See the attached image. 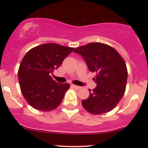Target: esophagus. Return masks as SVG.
<instances>
[{"label":"esophagus","mask_w":148,"mask_h":148,"mask_svg":"<svg viewBox=\"0 0 148 148\" xmlns=\"http://www.w3.org/2000/svg\"><path fill=\"white\" fill-rule=\"evenodd\" d=\"M72 87L74 88V89H76V90H80L81 88V87H80V86H76V85H72Z\"/></svg>","instance_id":"obj_1"}]
</instances>
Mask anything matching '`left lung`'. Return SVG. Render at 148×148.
I'll use <instances>...</instances> for the list:
<instances>
[{
  "label": "left lung",
  "instance_id": "left-lung-1",
  "mask_svg": "<svg viewBox=\"0 0 148 148\" xmlns=\"http://www.w3.org/2000/svg\"><path fill=\"white\" fill-rule=\"evenodd\" d=\"M74 51L82 56L89 70L96 74L94 80L97 86L89 90L88 99L82 100L84 108L94 115L111 111L126 90L128 73L123 57L111 46L100 42L81 46Z\"/></svg>",
  "mask_w": 148,
  "mask_h": 148
}]
</instances>
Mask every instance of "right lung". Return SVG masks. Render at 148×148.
I'll return each mask as SVG.
<instances>
[{"instance_id": "add662e5", "label": "right lung", "mask_w": 148, "mask_h": 148, "mask_svg": "<svg viewBox=\"0 0 148 148\" xmlns=\"http://www.w3.org/2000/svg\"><path fill=\"white\" fill-rule=\"evenodd\" d=\"M74 48L56 43L33 47L22 59L18 70L21 91L26 101L35 109H56L69 88V84H58L51 74L58 68Z\"/></svg>"}]
</instances>
